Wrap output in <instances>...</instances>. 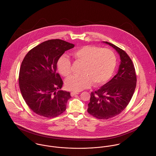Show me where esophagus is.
Returning <instances> with one entry per match:
<instances>
[{
	"label": "esophagus",
	"instance_id": "obj_1",
	"mask_svg": "<svg viewBox=\"0 0 156 156\" xmlns=\"http://www.w3.org/2000/svg\"><path fill=\"white\" fill-rule=\"evenodd\" d=\"M76 94H79V92H71V95L72 97H73L74 95H76Z\"/></svg>",
	"mask_w": 156,
	"mask_h": 156
}]
</instances>
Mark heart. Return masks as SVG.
<instances>
[{"mask_svg": "<svg viewBox=\"0 0 156 156\" xmlns=\"http://www.w3.org/2000/svg\"><path fill=\"white\" fill-rule=\"evenodd\" d=\"M76 62L83 64L82 75L73 76L66 82L68 90L79 92L94 86L104 84L111 77L116 65L114 53L108 48L94 45L83 46L71 53ZM58 71L67 77L71 74V63L66 56H61L57 63Z\"/></svg>", "mask_w": 156, "mask_h": 156, "instance_id": "b5f03b06", "label": "heart"}]
</instances>
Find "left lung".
Here are the masks:
<instances>
[{"label": "left lung", "instance_id": "8db88e82", "mask_svg": "<svg viewBox=\"0 0 156 156\" xmlns=\"http://www.w3.org/2000/svg\"><path fill=\"white\" fill-rule=\"evenodd\" d=\"M119 55L116 74L100 89L90 94L88 112L98 119H108L119 115L129 105L136 86V75L132 59L125 51L112 43Z\"/></svg>", "mask_w": 156, "mask_h": 156}]
</instances>
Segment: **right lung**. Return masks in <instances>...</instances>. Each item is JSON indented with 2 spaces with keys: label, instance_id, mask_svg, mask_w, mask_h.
I'll return each instance as SVG.
<instances>
[{
  "label": "right lung",
  "instance_id": "1",
  "mask_svg": "<svg viewBox=\"0 0 156 156\" xmlns=\"http://www.w3.org/2000/svg\"><path fill=\"white\" fill-rule=\"evenodd\" d=\"M74 47L59 39L48 40L31 49L23 60L20 89L26 103L36 114L51 118L66 111L71 97L69 92L60 90L63 81L56 72L57 62L66 51Z\"/></svg>",
  "mask_w": 156,
  "mask_h": 156
}]
</instances>
